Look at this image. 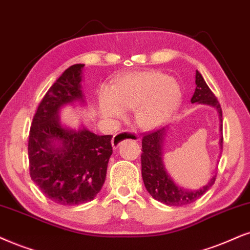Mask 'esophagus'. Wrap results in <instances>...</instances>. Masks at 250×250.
I'll return each mask as SVG.
<instances>
[{
  "label": "esophagus",
  "instance_id": "esophagus-1",
  "mask_svg": "<svg viewBox=\"0 0 250 250\" xmlns=\"http://www.w3.org/2000/svg\"><path fill=\"white\" fill-rule=\"evenodd\" d=\"M127 140L140 141V136H138L134 131H129V130L120 131L119 134L114 135V137H113V140H112L113 147L118 148L120 146V144L122 143V142H125V141H127Z\"/></svg>",
  "mask_w": 250,
  "mask_h": 250
}]
</instances>
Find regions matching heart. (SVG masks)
<instances>
[{
    "label": "heart",
    "instance_id": "heart-1",
    "mask_svg": "<svg viewBox=\"0 0 250 250\" xmlns=\"http://www.w3.org/2000/svg\"><path fill=\"white\" fill-rule=\"evenodd\" d=\"M179 84L162 71H137L125 75L115 88L103 86L99 106L108 119H122L127 110L135 109V120L140 127L154 129L165 125L181 103Z\"/></svg>",
    "mask_w": 250,
    "mask_h": 250
}]
</instances>
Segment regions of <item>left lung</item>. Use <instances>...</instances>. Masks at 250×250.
<instances>
[{
    "mask_svg": "<svg viewBox=\"0 0 250 250\" xmlns=\"http://www.w3.org/2000/svg\"><path fill=\"white\" fill-rule=\"evenodd\" d=\"M196 88L194 96L191 98V104L198 103L204 105H210L218 110L220 116V121L223 118V112L220 104L217 98L210 90L204 78L198 71H196ZM222 131V127H220ZM166 134V129H158L156 131L147 132L142 140V176H143L144 186L154 200L162 202L170 207H182V205L190 204L197 201L202 195H204L211 186L216 181V175L212 176L204 187L197 190H187V189L179 187L174 183L172 178L166 172L163 163V147L164 136ZM220 147L223 144V136L220 138ZM223 148V147H222Z\"/></svg>",
    "mask_w": 250,
    "mask_h": 250,
    "instance_id": "obj_1",
    "label": "left lung"
}]
</instances>
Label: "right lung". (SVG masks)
Wrapping results in <instances>:
<instances>
[{"label":"right lung","mask_w":250,"mask_h":250,"mask_svg":"<svg viewBox=\"0 0 250 250\" xmlns=\"http://www.w3.org/2000/svg\"><path fill=\"white\" fill-rule=\"evenodd\" d=\"M69 67L47 91L34 114L28 135V162L33 182L49 200L61 205L92 201L106 179L113 153L112 135L99 136L87 129L61 125L63 106L84 103L82 69Z\"/></svg>","instance_id":"add662e5"}]
</instances>
